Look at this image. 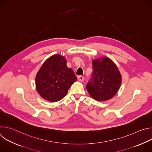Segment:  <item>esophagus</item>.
I'll return each mask as SVG.
<instances>
[{
    "label": "esophagus",
    "mask_w": 152,
    "mask_h": 152,
    "mask_svg": "<svg viewBox=\"0 0 152 152\" xmlns=\"http://www.w3.org/2000/svg\"><path fill=\"white\" fill-rule=\"evenodd\" d=\"M77 79H78V80H79L80 82H82V81H83V80H84V77H83V76H79L77 77Z\"/></svg>",
    "instance_id": "esophagus-1"
}]
</instances>
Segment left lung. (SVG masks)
Instances as JSON below:
<instances>
[{"mask_svg":"<svg viewBox=\"0 0 152 152\" xmlns=\"http://www.w3.org/2000/svg\"><path fill=\"white\" fill-rule=\"evenodd\" d=\"M93 73L86 85L90 95L98 101L112 99L118 92L121 83V75L115 64L109 58L92 60Z\"/></svg>","mask_w":152,"mask_h":152,"instance_id":"1","label":"left lung"}]
</instances>
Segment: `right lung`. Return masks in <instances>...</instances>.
I'll return each mask as SVG.
<instances>
[{"instance_id":"right-lung-1","label":"right lung","mask_w":152,"mask_h":152,"mask_svg":"<svg viewBox=\"0 0 152 152\" xmlns=\"http://www.w3.org/2000/svg\"><path fill=\"white\" fill-rule=\"evenodd\" d=\"M66 64V58L61 55H53L42 64L35 77L36 89L42 98L55 102L66 96L77 80L73 70Z\"/></svg>"}]
</instances>
